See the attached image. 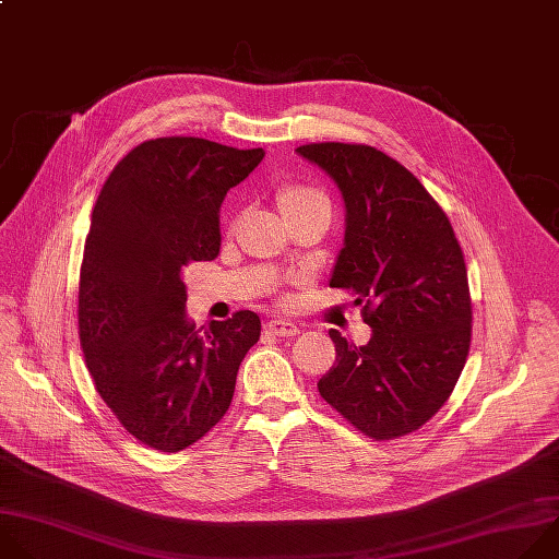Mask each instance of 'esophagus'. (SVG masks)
Instances as JSON below:
<instances>
[{
    "label": "esophagus",
    "mask_w": 559,
    "mask_h": 559,
    "mask_svg": "<svg viewBox=\"0 0 559 559\" xmlns=\"http://www.w3.org/2000/svg\"><path fill=\"white\" fill-rule=\"evenodd\" d=\"M266 328L273 334H277V337H295V334H299V325L293 321H286V319H273L266 323Z\"/></svg>",
    "instance_id": "34e87169"
}]
</instances>
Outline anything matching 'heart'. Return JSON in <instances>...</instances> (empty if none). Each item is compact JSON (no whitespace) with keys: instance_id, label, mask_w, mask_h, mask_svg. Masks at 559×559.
Returning a JSON list of instances; mask_svg holds the SVG:
<instances>
[{"instance_id":"obj_1","label":"heart","mask_w":559,"mask_h":559,"mask_svg":"<svg viewBox=\"0 0 559 559\" xmlns=\"http://www.w3.org/2000/svg\"><path fill=\"white\" fill-rule=\"evenodd\" d=\"M275 204L284 219L297 217L310 211H330L328 198L308 185H284L275 193Z\"/></svg>"}]
</instances>
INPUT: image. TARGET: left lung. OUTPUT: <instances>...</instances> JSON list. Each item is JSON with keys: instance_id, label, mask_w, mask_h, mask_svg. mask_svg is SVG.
<instances>
[{"instance_id": "8db88e82", "label": "left lung", "mask_w": 559, "mask_h": 559, "mask_svg": "<svg viewBox=\"0 0 559 559\" xmlns=\"http://www.w3.org/2000/svg\"><path fill=\"white\" fill-rule=\"evenodd\" d=\"M297 154L344 195L346 238L330 286L353 290L372 328L366 346L330 330L337 359L319 394L374 440L416 431L450 399L472 344L467 266L450 217L370 145L310 143Z\"/></svg>"}]
</instances>
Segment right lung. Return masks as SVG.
Instances as JSON below:
<instances>
[{"instance_id":"add662e5","label":"right lung","mask_w":559,"mask_h":559,"mask_svg":"<svg viewBox=\"0 0 559 559\" xmlns=\"http://www.w3.org/2000/svg\"><path fill=\"white\" fill-rule=\"evenodd\" d=\"M264 158L195 136L136 145L92 209L79 277V340L94 388L158 452H180L227 414L260 317L189 321L182 271L219 253V204Z\"/></svg>"}]
</instances>
